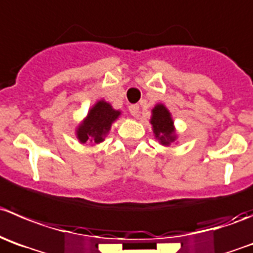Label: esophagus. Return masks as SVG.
<instances>
[{
	"label": "esophagus",
	"instance_id": "obj_1",
	"mask_svg": "<svg viewBox=\"0 0 253 253\" xmlns=\"http://www.w3.org/2000/svg\"><path fill=\"white\" fill-rule=\"evenodd\" d=\"M129 113H131L133 117H138V113H140V106L138 105H131L128 107Z\"/></svg>",
	"mask_w": 253,
	"mask_h": 253
}]
</instances>
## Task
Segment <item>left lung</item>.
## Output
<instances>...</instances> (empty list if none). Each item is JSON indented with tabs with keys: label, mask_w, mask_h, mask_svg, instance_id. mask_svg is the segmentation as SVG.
Listing matches in <instances>:
<instances>
[{
	"label": "left lung",
	"mask_w": 253,
	"mask_h": 253,
	"mask_svg": "<svg viewBox=\"0 0 253 253\" xmlns=\"http://www.w3.org/2000/svg\"><path fill=\"white\" fill-rule=\"evenodd\" d=\"M151 125L153 127L156 138L165 146L176 140L174 134L173 121L171 119V113L169 112L164 105H157L152 110V117H151Z\"/></svg>",
	"instance_id": "obj_1"
}]
</instances>
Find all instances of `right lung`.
Returning a JSON list of instances; mask_svg holds the SVG:
<instances>
[{"instance_id":"add662e5","label":"right lung","mask_w":253,"mask_h":253,"mask_svg":"<svg viewBox=\"0 0 253 253\" xmlns=\"http://www.w3.org/2000/svg\"><path fill=\"white\" fill-rule=\"evenodd\" d=\"M120 115L121 112L113 110L110 103L98 101L77 128V138L81 143H86L87 141L94 143L102 142L110 131L111 125L119 119Z\"/></svg>"}]
</instances>
